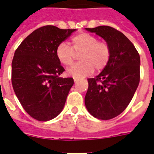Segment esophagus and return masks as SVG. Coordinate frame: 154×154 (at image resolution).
Listing matches in <instances>:
<instances>
[{
    "mask_svg": "<svg viewBox=\"0 0 154 154\" xmlns=\"http://www.w3.org/2000/svg\"><path fill=\"white\" fill-rule=\"evenodd\" d=\"M73 80H74L75 83H77V82L79 81V78H77V77H74V78H73Z\"/></svg>",
    "mask_w": 154,
    "mask_h": 154,
    "instance_id": "34e87169",
    "label": "esophagus"
}]
</instances>
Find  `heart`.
Returning a JSON list of instances; mask_svg holds the SVG:
<instances>
[{
  "mask_svg": "<svg viewBox=\"0 0 154 154\" xmlns=\"http://www.w3.org/2000/svg\"><path fill=\"white\" fill-rule=\"evenodd\" d=\"M74 53H80L79 63L67 69V74L73 77H83L91 74L96 69H104L110 59V47L107 42L97 41L95 36L81 32L71 38V46L61 42L56 49V57L61 65L68 66L72 63Z\"/></svg>",
  "mask_w": 154,
  "mask_h": 154,
  "instance_id": "b5f03b06",
  "label": "heart"
}]
</instances>
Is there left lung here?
<instances>
[{"instance_id": "left-lung-1", "label": "left lung", "mask_w": 154, "mask_h": 154, "mask_svg": "<svg viewBox=\"0 0 154 154\" xmlns=\"http://www.w3.org/2000/svg\"><path fill=\"white\" fill-rule=\"evenodd\" d=\"M107 42L110 59L95 78H89L85 104L89 112L101 120H109L124 111L140 82V56L130 41L114 28L102 25L89 29Z\"/></svg>"}]
</instances>
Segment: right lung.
Here are the masks:
<instances>
[{"instance_id": "1", "label": "right lung", "mask_w": 154, "mask_h": 154, "mask_svg": "<svg viewBox=\"0 0 154 154\" xmlns=\"http://www.w3.org/2000/svg\"><path fill=\"white\" fill-rule=\"evenodd\" d=\"M74 31L45 25L34 30L16 49L13 90L24 109L37 121L52 120L62 111L74 83L72 77H59L65 69L56 57L58 45Z\"/></svg>"}]
</instances>
